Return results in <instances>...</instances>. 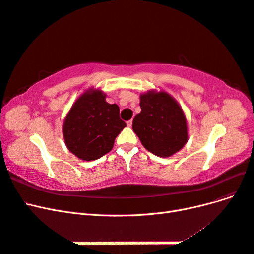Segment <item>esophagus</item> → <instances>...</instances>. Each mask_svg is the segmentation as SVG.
<instances>
[{"mask_svg":"<svg viewBox=\"0 0 254 254\" xmlns=\"http://www.w3.org/2000/svg\"><path fill=\"white\" fill-rule=\"evenodd\" d=\"M131 125H132V120L127 121V126H128V127H131Z\"/></svg>","mask_w":254,"mask_h":254,"instance_id":"1","label":"esophagus"}]
</instances>
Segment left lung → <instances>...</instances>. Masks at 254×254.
Here are the masks:
<instances>
[{
  "mask_svg": "<svg viewBox=\"0 0 254 254\" xmlns=\"http://www.w3.org/2000/svg\"><path fill=\"white\" fill-rule=\"evenodd\" d=\"M140 98L132 129L144 147L162 158L179 151L188 142V126L178 103L166 92L149 91Z\"/></svg>",
  "mask_w": 254,
  "mask_h": 254,
  "instance_id": "obj_1",
  "label": "left lung"
}]
</instances>
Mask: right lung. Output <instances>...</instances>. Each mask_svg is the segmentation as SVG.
Listing matches in <instances>:
<instances>
[{"instance_id": "right-lung-1", "label": "right lung", "mask_w": 254, "mask_h": 254, "mask_svg": "<svg viewBox=\"0 0 254 254\" xmlns=\"http://www.w3.org/2000/svg\"><path fill=\"white\" fill-rule=\"evenodd\" d=\"M126 123L120 118L118 105L106 102L101 90H89L72 106L64 123L66 147L84 161L108 153Z\"/></svg>"}]
</instances>
